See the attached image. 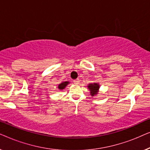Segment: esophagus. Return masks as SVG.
<instances>
[{"label":"esophagus","mask_w":150,"mask_h":150,"mask_svg":"<svg viewBox=\"0 0 150 150\" xmlns=\"http://www.w3.org/2000/svg\"><path fill=\"white\" fill-rule=\"evenodd\" d=\"M74 83L76 85H79V84L80 83V81H79V79H76V80H74Z\"/></svg>","instance_id":"34e87169"}]
</instances>
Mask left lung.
Segmentation results:
<instances>
[{
  "label": "left lung",
  "mask_w": 150,
  "mask_h": 150,
  "mask_svg": "<svg viewBox=\"0 0 150 150\" xmlns=\"http://www.w3.org/2000/svg\"><path fill=\"white\" fill-rule=\"evenodd\" d=\"M87 87L89 88L91 95L92 96H94L97 95L98 93V91H99V88H100V85L96 83H91V84H89V85L87 86Z\"/></svg>",
  "instance_id": "left-lung-1"
}]
</instances>
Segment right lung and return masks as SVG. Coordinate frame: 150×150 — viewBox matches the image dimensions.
I'll use <instances>...</instances> for the list:
<instances>
[{"instance_id": "right-lung-1", "label": "right lung", "mask_w": 150, "mask_h": 150, "mask_svg": "<svg viewBox=\"0 0 150 150\" xmlns=\"http://www.w3.org/2000/svg\"><path fill=\"white\" fill-rule=\"evenodd\" d=\"M69 83V82L65 81V82H63V83H61V84H59V86H58L59 89H60V90L64 89L65 88V87H66V86L68 85Z\"/></svg>"}]
</instances>
